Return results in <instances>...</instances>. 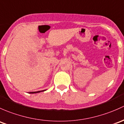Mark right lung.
I'll return each mask as SVG.
<instances>
[{
  "mask_svg": "<svg viewBox=\"0 0 124 124\" xmlns=\"http://www.w3.org/2000/svg\"><path fill=\"white\" fill-rule=\"evenodd\" d=\"M46 90H43V91H36V92H30L29 94H34V93H40V92L42 91H45Z\"/></svg>",
  "mask_w": 124,
  "mask_h": 124,
  "instance_id": "right-lung-1",
  "label": "right lung"
}]
</instances>
